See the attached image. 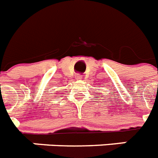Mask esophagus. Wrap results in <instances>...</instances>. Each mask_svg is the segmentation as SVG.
Listing matches in <instances>:
<instances>
[{
    "mask_svg": "<svg viewBox=\"0 0 158 158\" xmlns=\"http://www.w3.org/2000/svg\"><path fill=\"white\" fill-rule=\"evenodd\" d=\"M82 79H83V76H82L81 75L78 74V75H75V79H76V80H81Z\"/></svg>",
    "mask_w": 158,
    "mask_h": 158,
    "instance_id": "obj_1",
    "label": "esophagus"
}]
</instances>
